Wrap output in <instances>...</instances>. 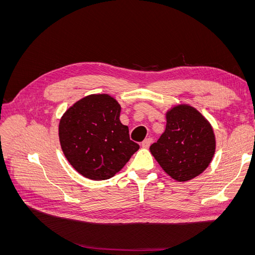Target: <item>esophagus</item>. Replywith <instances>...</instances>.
I'll return each instance as SVG.
<instances>
[{
    "label": "esophagus",
    "instance_id": "34e87169",
    "mask_svg": "<svg viewBox=\"0 0 255 255\" xmlns=\"http://www.w3.org/2000/svg\"><path fill=\"white\" fill-rule=\"evenodd\" d=\"M152 138H146V139H144L142 142H141V145L143 146V148H149V146H150V144L152 143Z\"/></svg>",
    "mask_w": 255,
    "mask_h": 255
}]
</instances>
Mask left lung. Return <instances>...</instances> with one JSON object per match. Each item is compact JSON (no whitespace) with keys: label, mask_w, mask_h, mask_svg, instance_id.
<instances>
[{"label":"left lung","mask_w":255,"mask_h":255,"mask_svg":"<svg viewBox=\"0 0 255 255\" xmlns=\"http://www.w3.org/2000/svg\"><path fill=\"white\" fill-rule=\"evenodd\" d=\"M167 125L150 151L172 179L186 182L201 174L215 154L212 126L196 109L186 104L172 107L166 114Z\"/></svg>","instance_id":"8db88e82"}]
</instances>
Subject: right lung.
<instances>
[{
  "label": "right lung",
  "instance_id": "obj_1",
  "mask_svg": "<svg viewBox=\"0 0 255 255\" xmlns=\"http://www.w3.org/2000/svg\"><path fill=\"white\" fill-rule=\"evenodd\" d=\"M120 104L109 95H90L67 110L59 121V141L69 163L90 180L111 179L139 144L120 122Z\"/></svg>",
  "mask_w": 255,
  "mask_h": 255
}]
</instances>
